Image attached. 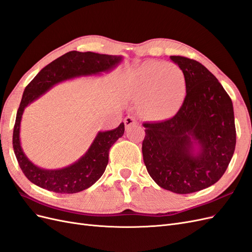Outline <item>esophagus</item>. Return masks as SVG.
I'll use <instances>...</instances> for the list:
<instances>
[{"label": "esophagus", "mask_w": 252, "mask_h": 252, "mask_svg": "<svg viewBox=\"0 0 252 252\" xmlns=\"http://www.w3.org/2000/svg\"><path fill=\"white\" fill-rule=\"evenodd\" d=\"M135 123H136V121H135V119L132 118V117H126L125 120H124V124H125L126 129L130 128V127H131L133 124H135Z\"/></svg>", "instance_id": "1"}]
</instances>
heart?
I'll return each mask as SVG.
<instances>
[{
	"label": "heart",
	"mask_w": 252,
	"mask_h": 252,
	"mask_svg": "<svg viewBox=\"0 0 252 252\" xmlns=\"http://www.w3.org/2000/svg\"><path fill=\"white\" fill-rule=\"evenodd\" d=\"M187 93L182 68L173 63L148 62L136 71L132 94L142 111L152 120L170 118L179 110Z\"/></svg>",
	"instance_id": "b5f03b06"
}]
</instances>
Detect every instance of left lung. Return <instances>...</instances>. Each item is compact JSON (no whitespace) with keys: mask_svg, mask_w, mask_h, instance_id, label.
Segmentation results:
<instances>
[{"mask_svg":"<svg viewBox=\"0 0 252 252\" xmlns=\"http://www.w3.org/2000/svg\"><path fill=\"white\" fill-rule=\"evenodd\" d=\"M170 59L185 73V100L171 119L143 124L142 152L159 187L186 194L213 185L226 171L236 142L234 114L230 96L207 68L185 57Z\"/></svg>","mask_w":252,"mask_h":252,"instance_id":"obj_1","label":"left lung"}]
</instances>
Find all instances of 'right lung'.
I'll return each instance as SVG.
<instances>
[{"instance_id": "add662e5", "label": "right lung", "mask_w": 252, "mask_h": 252, "mask_svg": "<svg viewBox=\"0 0 252 252\" xmlns=\"http://www.w3.org/2000/svg\"><path fill=\"white\" fill-rule=\"evenodd\" d=\"M122 59L121 56L100 55L90 51H69L45 66L26 86L17 112L12 145L21 169L30 182L57 193H77L89 188L102 177L108 164L110 147L124 134V123H121L113 130L98 132L85 155L70 166L57 170L40 168L29 161L21 147L20 125L22 114L27 105L56 84L84 75L110 71L122 62Z\"/></svg>"}]
</instances>
